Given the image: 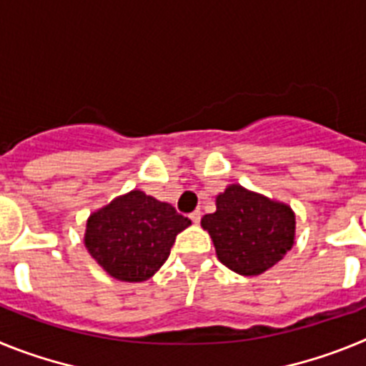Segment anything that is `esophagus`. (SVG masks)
<instances>
[{"mask_svg": "<svg viewBox=\"0 0 366 366\" xmlns=\"http://www.w3.org/2000/svg\"><path fill=\"white\" fill-rule=\"evenodd\" d=\"M190 219H192V223H199V219H202V212L199 211L190 212Z\"/></svg>", "mask_w": 366, "mask_h": 366, "instance_id": "obj_1", "label": "esophagus"}]
</instances>
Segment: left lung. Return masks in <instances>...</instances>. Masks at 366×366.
<instances>
[{
    "instance_id": "1",
    "label": "left lung",
    "mask_w": 366,
    "mask_h": 366,
    "mask_svg": "<svg viewBox=\"0 0 366 366\" xmlns=\"http://www.w3.org/2000/svg\"><path fill=\"white\" fill-rule=\"evenodd\" d=\"M295 212L232 183L216 196V211L202 218L223 266L244 277H257L282 260L295 244Z\"/></svg>"
}]
</instances>
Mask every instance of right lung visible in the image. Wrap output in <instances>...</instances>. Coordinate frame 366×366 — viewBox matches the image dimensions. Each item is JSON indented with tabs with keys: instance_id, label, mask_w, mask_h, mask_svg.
Instances as JSON below:
<instances>
[{
	"instance_id": "right-lung-1",
	"label": "right lung",
	"mask_w": 366,
	"mask_h": 366,
	"mask_svg": "<svg viewBox=\"0 0 366 366\" xmlns=\"http://www.w3.org/2000/svg\"><path fill=\"white\" fill-rule=\"evenodd\" d=\"M189 225L170 203L134 189L89 214L84 245L115 280L144 282L161 269L176 236Z\"/></svg>"
}]
</instances>
